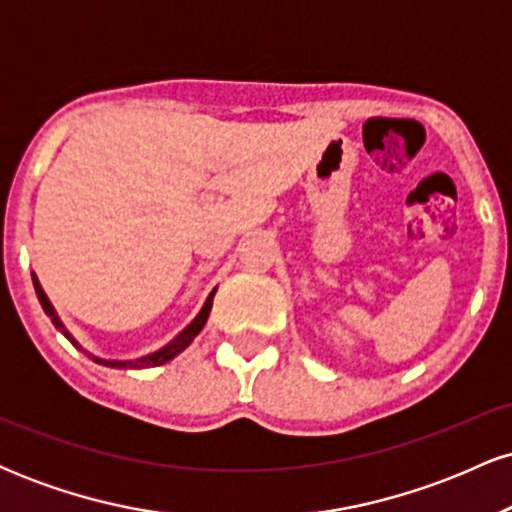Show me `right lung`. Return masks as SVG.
<instances>
[{
  "instance_id": "add662e5",
  "label": "right lung",
  "mask_w": 512,
  "mask_h": 512,
  "mask_svg": "<svg viewBox=\"0 0 512 512\" xmlns=\"http://www.w3.org/2000/svg\"><path fill=\"white\" fill-rule=\"evenodd\" d=\"M33 286H35V293H38V301H40V305H43V310H45V313L50 315L52 325H55L57 330H60V332L64 334V337H67L69 342H72V344L76 346V349H81V346L76 344V339L72 337V334H69L67 330H64V325H62V322H60V317H57L55 308H52V305H50L48 296H45L43 289H40V284H38V279H35V276H33ZM214 293H216V291H211V293H209L207 303H204V308L199 310V315L195 317V320H192L190 325H187L185 330H182V332L178 334V337H175L173 342H170L168 346H163L161 351H156V354H151V356H144V358H137V361H103V358H93V361H96V363H101V366H110V368H151V366H163V363H168L170 358H175V356H178L182 349H187V346H190L192 339H195L197 334L202 332L204 322H207V317H209L211 301H214Z\"/></svg>"
}]
</instances>
